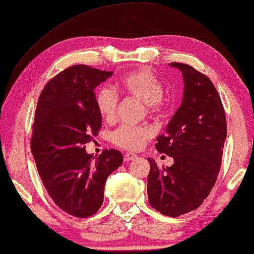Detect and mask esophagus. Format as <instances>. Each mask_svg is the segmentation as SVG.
<instances>
[{"label":"esophagus","mask_w":254,"mask_h":254,"mask_svg":"<svg viewBox=\"0 0 254 254\" xmlns=\"http://www.w3.org/2000/svg\"><path fill=\"white\" fill-rule=\"evenodd\" d=\"M134 158H136V155L133 154V152H127V154L124 155V160H126V162H128V160H132Z\"/></svg>","instance_id":"1"}]
</instances>
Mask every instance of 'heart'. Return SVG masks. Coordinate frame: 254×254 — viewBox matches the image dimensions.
<instances>
[{"label": "heart", "instance_id": "obj_1", "mask_svg": "<svg viewBox=\"0 0 254 254\" xmlns=\"http://www.w3.org/2000/svg\"><path fill=\"white\" fill-rule=\"evenodd\" d=\"M121 88L127 95L140 100L146 105L150 115H159L163 112L164 87L159 79L149 69H136L128 72L121 80ZM95 103L103 120L113 121L118 110L119 98L112 88L104 86L96 91ZM154 132L149 127L122 126L112 133V141L127 150L135 151L143 147Z\"/></svg>", "mask_w": 254, "mask_h": 254}]
</instances>
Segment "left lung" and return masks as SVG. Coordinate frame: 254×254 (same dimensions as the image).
<instances>
[{
    "label": "left lung",
    "instance_id": "8db88e82",
    "mask_svg": "<svg viewBox=\"0 0 254 254\" xmlns=\"http://www.w3.org/2000/svg\"><path fill=\"white\" fill-rule=\"evenodd\" d=\"M182 72V104L157 138V151L173 157L171 167L159 168L148 158L147 193L162 215L179 217L201 206L220 171L227 126L224 106L210 79L184 63H171Z\"/></svg>",
    "mask_w": 254,
    "mask_h": 254
}]
</instances>
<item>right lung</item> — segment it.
<instances>
[{
    "instance_id": "1",
    "label": "right lung",
    "mask_w": 254,
    "mask_h": 254,
    "mask_svg": "<svg viewBox=\"0 0 254 254\" xmlns=\"http://www.w3.org/2000/svg\"><path fill=\"white\" fill-rule=\"evenodd\" d=\"M112 74L67 67L46 83L36 108L30 148L39 178L56 206L79 218L99 210L106 180L123 163L115 149L94 157L84 147L102 127L94 89Z\"/></svg>"
}]
</instances>
